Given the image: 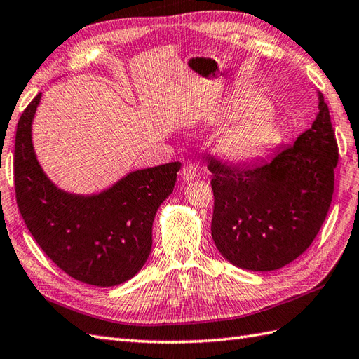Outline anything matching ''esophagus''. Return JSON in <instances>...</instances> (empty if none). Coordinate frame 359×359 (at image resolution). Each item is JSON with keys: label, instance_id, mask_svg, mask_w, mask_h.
<instances>
[{"label": "esophagus", "instance_id": "esophagus-1", "mask_svg": "<svg viewBox=\"0 0 359 359\" xmlns=\"http://www.w3.org/2000/svg\"><path fill=\"white\" fill-rule=\"evenodd\" d=\"M197 172H198V165L196 162H189L183 166L180 176L185 182H189V180H194L197 177Z\"/></svg>", "mask_w": 359, "mask_h": 359}]
</instances>
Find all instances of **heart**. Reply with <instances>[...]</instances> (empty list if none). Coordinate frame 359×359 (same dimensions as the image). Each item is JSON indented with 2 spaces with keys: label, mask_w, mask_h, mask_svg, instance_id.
<instances>
[{
  "label": "heart",
  "mask_w": 359,
  "mask_h": 359,
  "mask_svg": "<svg viewBox=\"0 0 359 359\" xmlns=\"http://www.w3.org/2000/svg\"><path fill=\"white\" fill-rule=\"evenodd\" d=\"M241 111L249 114L223 133L219 149L229 161L252 162L278 144L280 128L271 113L264 110L262 96H252L241 102L234 113Z\"/></svg>",
  "instance_id": "b5f03b06"
}]
</instances>
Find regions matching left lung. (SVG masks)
I'll return each mask as SVG.
<instances>
[{
    "label": "left lung",
    "mask_w": 359,
    "mask_h": 359,
    "mask_svg": "<svg viewBox=\"0 0 359 359\" xmlns=\"http://www.w3.org/2000/svg\"><path fill=\"white\" fill-rule=\"evenodd\" d=\"M337 165L338 144L321 93L312 128L269 162L240 168L212 156L211 234L220 254L249 271L294 262L327 217Z\"/></svg>",
    "instance_id": "1"
}]
</instances>
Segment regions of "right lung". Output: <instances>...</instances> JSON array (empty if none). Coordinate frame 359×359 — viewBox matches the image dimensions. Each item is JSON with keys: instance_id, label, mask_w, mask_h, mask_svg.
<instances>
[{"instance_id": "add662e5", "label": "right lung", "mask_w": 359, "mask_h": 359, "mask_svg": "<svg viewBox=\"0 0 359 359\" xmlns=\"http://www.w3.org/2000/svg\"><path fill=\"white\" fill-rule=\"evenodd\" d=\"M41 93L26 107L15 136L13 182L22 220L39 248L74 280L116 286L137 273L151 252L153 220L172 193L180 162L130 172L97 196L57 189L32 147V119Z\"/></svg>"}]
</instances>
